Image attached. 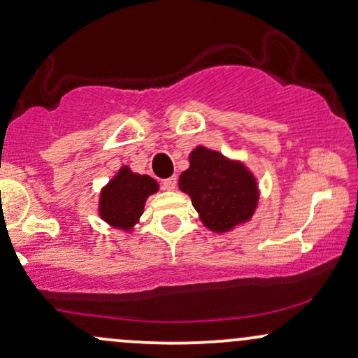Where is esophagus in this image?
<instances>
[{
    "mask_svg": "<svg viewBox=\"0 0 358 358\" xmlns=\"http://www.w3.org/2000/svg\"><path fill=\"white\" fill-rule=\"evenodd\" d=\"M163 187H165V190H175V188H176V176H170V178H166L165 182H163Z\"/></svg>",
    "mask_w": 358,
    "mask_h": 358,
    "instance_id": "34e87169",
    "label": "esophagus"
}]
</instances>
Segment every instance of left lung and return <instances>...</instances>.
I'll list each match as a JSON object with an SVG mask.
<instances>
[{
  "label": "left lung",
  "instance_id": "8db88e82",
  "mask_svg": "<svg viewBox=\"0 0 358 358\" xmlns=\"http://www.w3.org/2000/svg\"><path fill=\"white\" fill-rule=\"evenodd\" d=\"M188 162L190 166L180 175L178 188L190 196L208 231L232 232L252 219L261 192L244 162L202 145L193 148Z\"/></svg>",
  "mask_w": 358,
  "mask_h": 358
}]
</instances>
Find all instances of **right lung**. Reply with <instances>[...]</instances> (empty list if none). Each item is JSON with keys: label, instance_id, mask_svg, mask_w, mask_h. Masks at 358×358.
Returning <instances> with one entry per match:
<instances>
[{"label": "right lung", "instance_id": "add662e5", "mask_svg": "<svg viewBox=\"0 0 358 358\" xmlns=\"http://www.w3.org/2000/svg\"><path fill=\"white\" fill-rule=\"evenodd\" d=\"M158 190V182L150 175H139L129 165H122L101 188L97 212L109 227L129 234L139 224L148 196Z\"/></svg>", "mask_w": 358, "mask_h": 358}]
</instances>
